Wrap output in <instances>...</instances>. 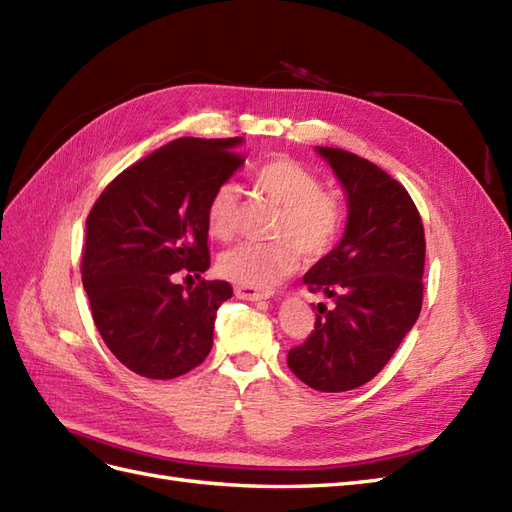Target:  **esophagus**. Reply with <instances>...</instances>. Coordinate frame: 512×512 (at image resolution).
<instances>
[{"mask_svg":"<svg viewBox=\"0 0 512 512\" xmlns=\"http://www.w3.org/2000/svg\"><path fill=\"white\" fill-rule=\"evenodd\" d=\"M235 294L239 299H245V301H258L262 297H269V294L265 290H258V288H252V286H235Z\"/></svg>","mask_w":512,"mask_h":512,"instance_id":"obj_1","label":"esophagus"}]
</instances>
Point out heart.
<instances>
[{
	"mask_svg": "<svg viewBox=\"0 0 512 512\" xmlns=\"http://www.w3.org/2000/svg\"><path fill=\"white\" fill-rule=\"evenodd\" d=\"M254 190L280 205L273 218L275 241L241 243L224 252L218 271L241 286L269 288L294 273L307 258H320L335 245L344 226V203L335 192L320 188L312 168L288 156H275L252 168ZM239 194L232 183H222L207 200L205 222L211 235L228 241L237 228Z\"/></svg>",
	"mask_w": 512,
	"mask_h": 512,
	"instance_id": "heart-1",
	"label": "heart"
}]
</instances>
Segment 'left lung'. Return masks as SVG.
Instances as JSON below:
<instances>
[{
	"label": "left lung",
	"instance_id": "obj_1",
	"mask_svg": "<svg viewBox=\"0 0 512 512\" xmlns=\"http://www.w3.org/2000/svg\"><path fill=\"white\" fill-rule=\"evenodd\" d=\"M348 194V224L335 250L303 282L318 305L314 331L288 352V367L322 393L359 389L391 361L423 305L425 228L408 190L356 153L318 147Z\"/></svg>",
	"mask_w": 512,
	"mask_h": 512
}]
</instances>
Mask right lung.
Listing matches in <instances>:
<instances>
[{"mask_svg": "<svg viewBox=\"0 0 512 512\" xmlns=\"http://www.w3.org/2000/svg\"><path fill=\"white\" fill-rule=\"evenodd\" d=\"M235 138H177L119 173L87 215L83 286L96 329L134 374L170 380L207 359L232 286L207 282L205 209L245 162ZM197 277L183 289L174 280Z\"/></svg>", "mask_w": 512, "mask_h": 512, "instance_id": "right-lung-1", "label": "right lung"}]
</instances>
